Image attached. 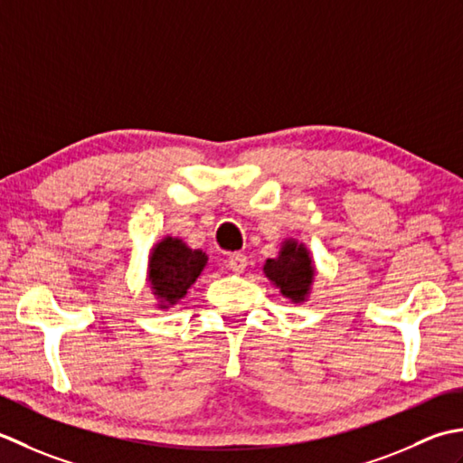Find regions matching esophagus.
Wrapping results in <instances>:
<instances>
[{
  "label": "esophagus",
  "instance_id": "esophagus-1",
  "mask_svg": "<svg viewBox=\"0 0 463 463\" xmlns=\"http://www.w3.org/2000/svg\"><path fill=\"white\" fill-rule=\"evenodd\" d=\"M228 268L235 273H241L245 268H248V258H245V253L241 251H235L228 258Z\"/></svg>",
  "mask_w": 463,
  "mask_h": 463
}]
</instances>
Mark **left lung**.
<instances>
[{"mask_svg": "<svg viewBox=\"0 0 463 463\" xmlns=\"http://www.w3.org/2000/svg\"><path fill=\"white\" fill-rule=\"evenodd\" d=\"M263 273L291 304H304L314 286L316 266L306 243L289 238L281 243L278 258H269L263 263Z\"/></svg>", "mask_w": 463, "mask_h": 463, "instance_id": "left-lung-1", "label": "left lung"}]
</instances>
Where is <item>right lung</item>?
Returning a JSON list of instances; mask_svg holds the SVG:
<instances>
[{"label":"right lung","instance_id":"right-lung-1","mask_svg":"<svg viewBox=\"0 0 463 463\" xmlns=\"http://www.w3.org/2000/svg\"><path fill=\"white\" fill-rule=\"evenodd\" d=\"M207 266L202 250H192L179 240L165 235L157 241L147 260V284L157 299L159 309H169L182 299Z\"/></svg>","mask_w":463,"mask_h":463}]
</instances>
